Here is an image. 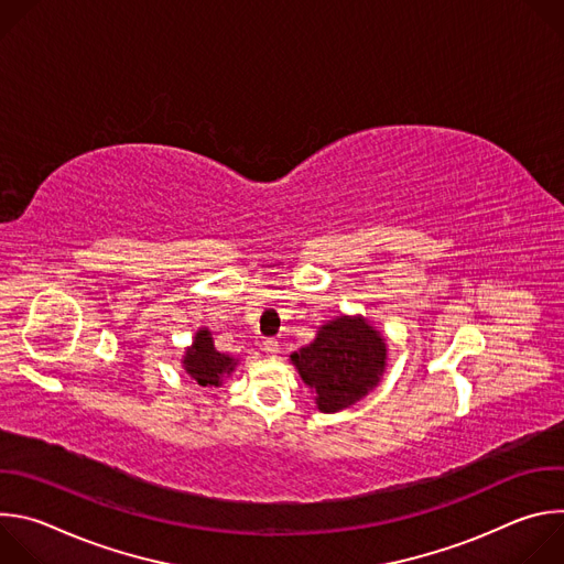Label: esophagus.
Here are the masks:
<instances>
[{"label": "esophagus", "instance_id": "34e87169", "mask_svg": "<svg viewBox=\"0 0 564 564\" xmlns=\"http://www.w3.org/2000/svg\"><path fill=\"white\" fill-rule=\"evenodd\" d=\"M263 350H265V355L274 357V355L279 352V341H276V339H265V341H263Z\"/></svg>", "mask_w": 564, "mask_h": 564}]
</instances>
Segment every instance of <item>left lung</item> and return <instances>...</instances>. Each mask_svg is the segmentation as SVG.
<instances>
[{"label":"left lung","instance_id":"1","mask_svg":"<svg viewBox=\"0 0 564 564\" xmlns=\"http://www.w3.org/2000/svg\"><path fill=\"white\" fill-rule=\"evenodd\" d=\"M305 386L316 390V406L337 413L361 399L383 372L386 344L364 318H337L316 339L292 355Z\"/></svg>","mask_w":564,"mask_h":564}]
</instances>
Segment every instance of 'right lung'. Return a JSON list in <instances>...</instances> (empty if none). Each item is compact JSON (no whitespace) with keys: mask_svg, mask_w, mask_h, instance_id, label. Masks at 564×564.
<instances>
[{"mask_svg":"<svg viewBox=\"0 0 564 564\" xmlns=\"http://www.w3.org/2000/svg\"><path fill=\"white\" fill-rule=\"evenodd\" d=\"M185 370L200 386H220V377L234 370V359L214 348L209 330H198L194 346L185 357Z\"/></svg>","mask_w":564,"mask_h":564,"instance_id":"obj_1","label":"right lung"}]
</instances>
